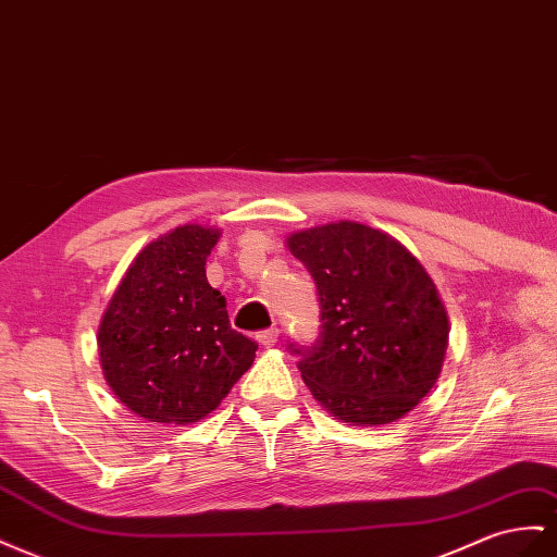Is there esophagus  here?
<instances>
[{
	"label": "esophagus",
	"mask_w": 557,
	"mask_h": 557,
	"mask_svg": "<svg viewBox=\"0 0 557 557\" xmlns=\"http://www.w3.org/2000/svg\"><path fill=\"white\" fill-rule=\"evenodd\" d=\"M258 342L262 344L264 349H272L274 344L278 342V327H269V330H262V333L258 335Z\"/></svg>",
	"instance_id": "34e87169"
}]
</instances>
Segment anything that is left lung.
Masks as SVG:
<instances>
[{
  "instance_id": "left-lung-1",
  "label": "left lung",
  "mask_w": 557,
  "mask_h": 557,
  "mask_svg": "<svg viewBox=\"0 0 557 557\" xmlns=\"http://www.w3.org/2000/svg\"><path fill=\"white\" fill-rule=\"evenodd\" d=\"M288 248L319 293V339L290 344L311 396L354 426L408 414L438 380L449 335L426 269L394 236L351 220L295 232Z\"/></svg>"
}]
</instances>
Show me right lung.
I'll list each match as a JSON object with an SVG mask.
<instances>
[{"mask_svg":"<svg viewBox=\"0 0 557 557\" xmlns=\"http://www.w3.org/2000/svg\"><path fill=\"white\" fill-rule=\"evenodd\" d=\"M220 230L183 224L145 246L98 327L102 374L131 412L191 424L213 412L252 366L258 344L230 325L206 278Z\"/></svg>","mask_w":557,"mask_h":557,"instance_id":"right-lung-1","label":"right lung"}]
</instances>
